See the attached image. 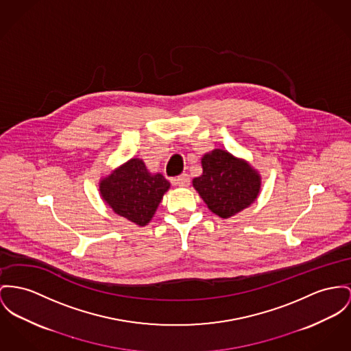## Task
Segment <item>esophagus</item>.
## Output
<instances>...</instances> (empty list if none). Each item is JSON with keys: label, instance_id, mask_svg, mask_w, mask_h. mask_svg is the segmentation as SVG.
Here are the masks:
<instances>
[{"label": "esophagus", "instance_id": "34e87169", "mask_svg": "<svg viewBox=\"0 0 351 351\" xmlns=\"http://www.w3.org/2000/svg\"><path fill=\"white\" fill-rule=\"evenodd\" d=\"M174 185L180 187H187L190 185V178L187 176L186 173L178 176L176 180H174Z\"/></svg>", "mask_w": 351, "mask_h": 351}]
</instances>
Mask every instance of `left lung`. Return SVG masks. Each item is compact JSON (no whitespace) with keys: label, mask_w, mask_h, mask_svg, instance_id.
I'll use <instances>...</instances> for the list:
<instances>
[{"label":"left lung","mask_w":351,"mask_h":351,"mask_svg":"<svg viewBox=\"0 0 351 351\" xmlns=\"http://www.w3.org/2000/svg\"><path fill=\"white\" fill-rule=\"evenodd\" d=\"M201 164L202 176L193 180V186L218 217H233L257 199L261 176L246 161L214 149L202 157Z\"/></svg>","instance_id":"1"}]
</instances>
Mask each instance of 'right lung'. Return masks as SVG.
Returning a JSON list of instances; mask_svg holds the SVG:
<instances>
[{
  "instance_id": "right-lung-1",
  "label": "right lung",
  "mask_w": 351,
  "mask_h": 351,
  "mask_svg": "<svg viewBox=\"0 0 351 351\" xmlns=\"http://www.w3.org/2000/svg\"><path fill=\"white\" fill-rule=\"evenodd\" d=\"M170 184L162 174H152L140 158L121 165L99 182L102 199L118 215L145 226L150 222Z\"/></svg>"
}]
</instances>
